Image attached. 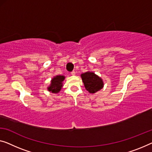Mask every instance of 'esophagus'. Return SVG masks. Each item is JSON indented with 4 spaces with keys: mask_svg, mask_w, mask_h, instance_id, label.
<instances>
[{
    "mask_svg": "<svg viewBox=\"0 0 152 152\" xmlns=\"http://www.w3.org/2000/svg\"><path fill=\"white\" fill-rule=\"evenodd\" d=\"M70 74H71L72 76H74V75H76V72H74V71H72V72L71 73H70Z\"/></svg>",
    "mask_w": 152,
    "mask_h": 152,
    "instance_id": "34e87169",
    "label": "esophagus"
}]
</instances>
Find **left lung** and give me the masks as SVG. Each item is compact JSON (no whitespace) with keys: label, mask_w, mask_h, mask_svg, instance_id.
<instances>
[{"label":"left lung","mask_w":152,"mask_h":152,"mask_svg":"<svg viewBox=\"0 0 152 152\" xmlns=\"http://www.w3.org/2000/svg\"><path fill=\"white\" fill-rule=\"evenodd\" d=\"M85 89L91 94H94L103 88L104 83L100 77L91 72H87L81 74Z\"/></svg>","instance_id":"obj_1"}]
</instances>
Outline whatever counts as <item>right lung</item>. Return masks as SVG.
Segmentation results:
<instances>
[{"mask_svg":"<svg viewBox=\"0 0 152 152\" xmlns=\"http://www.w3.org/2000/svg\"><path fill=\"white\" fill-rule=\"evenodd\" d=\"M64 76L58 75L54 76L52 79L50 85L48 87V90L54 94H57L61 89L63 87V81L64 80Z\"/></svg>","mask_w":152,"mask_h":152,"instance_id":"1","label":"right lung"}]
</instances>
